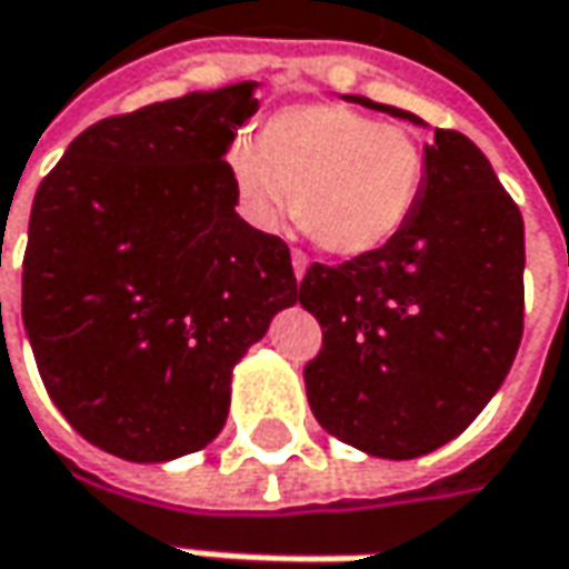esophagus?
<instances>
[{
	"instance_id": "1",
	"label": "esophagus",
	"mask_w": 569,
	"mask_h": 569,
	"mask_svg": "<svg viewBox=\"0 0 569 569\" xmlns=\"http://www.w3.org/2000/svg\"><path fill=\"white\" fill-rule=\"evenodd\" d=\"M305 270H308V261H305L302 251H292V273H296V283H302Z\"/></svg>"
}]
</instances>
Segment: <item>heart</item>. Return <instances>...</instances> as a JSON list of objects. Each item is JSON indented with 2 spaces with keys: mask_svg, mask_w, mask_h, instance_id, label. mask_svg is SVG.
Returning a JSON list of instances; mask_svg holds the SVG:
<instances>
[{
  "mask_svg": "<svg viewBox=\"0 0 569 569\" xmlns=\"http://www.w3.org/2000/svg\"><path fill=\"white\" fill-rule=\"evenodd\" d=\"M229 169L258 226L273 229L296 210L299 229L321 251L365 258L412 223L428 163L406 128L359 109L308 103L270 116L258 148L236 141Z\"/></svg>",
  "mask_w": 569,
  "mask_h": 569,
  "instance_id": "heart-1",
  "label": "heart"
}]
</instances>
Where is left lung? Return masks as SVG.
Masks as SVG:
<instances>
[{
	"label": "left lung",
	"mask_w": 569,
	"mask_h": 569,
	"mask_svg": "<svg viewBox=\"0 0 569 569\" xmlns=\"http://www.w3.org/2000/svg\"><path fill=\"white\" fill-rule=\"evenodd\" d=\"M349 103L425 126L406 109ZM412 223L381 251L311 264L299 302L323 330L305 393L327 435L416 460L462 435L498 393L522 340V213L466 134L435 128Z\"/></svg>",
	"instance_id": "8db88e82"
}]
</instances>
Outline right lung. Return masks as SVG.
Returning <instances> with one entry per match:
<instances>
[{"instance_id":"obj_1","label":"right lung","mask_w":569,"mask_h":569,"mask_svg":"<svg viewBox=\"0 0 569 569\" xmlns=\"http://www.w3.org/2000/svg\"><path fill=\"white\" fill-rule=\"evenodd\" d=\"M258 81L81 131L37 188L21 318L56 409L131 462L223 431L232 368L299 299L283 239L248 226L226 163Z\"/></svg>"}]
</instances>
